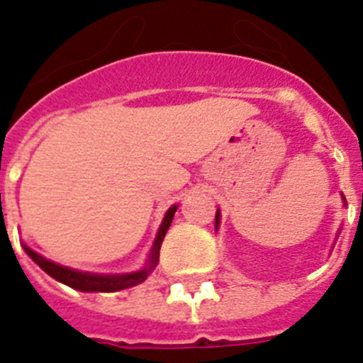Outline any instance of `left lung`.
I'll list each match as a JSON object with an SVG mask.
<instances>
[{"label": "left lung", "mask_w": 363, "mask_h": 363, "mask_svg": "<svg viewBox=\"0 0 363 363\" xmlns=\"http://www.w3.org/2000/svg\"><path fill=\"white\" fill-rule=\"evenodd\" d=\"M344 201H345V198H344ZM220 225V213H216V227Z\"/></svg>", "instance_id": "1"}]
</instances>
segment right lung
I'll return each instance as SVG.
<instances>
[{"mask_svg": "<svg viewBox=\"0 0 363 363\" xmlns=\"http://www.w3.org/2000/svg\"><path fill=\"white\" fill-rule=\"evenodd\" d=\"M176 205H172L171 209L167 211L165 218H163V223L160 227V233L156 236V242H154L152 251H150V258H149V264L143 271H138L133 272V274H116V277H104V274H91V272H79V271H72L69 267H62V265L54 264L50 259H45L43 256H40L38 252H34L32 249L25 247V251L27 255L30 256L41 269H43L47 274L54 278V280L62 281V284L69 285L72 289H78V291H86V293H114V291H121V289H127V287H134V285L142 284L147 277H149V272L156 267L158 264V258H160V247H162L163 238H165L167 230L171 227L172 223V218H174L176 213Z\"/></svg>", "mask_w": 363, "mask_h": 363, "instance_id": "1", "label": "right lung"}]
</instances>
